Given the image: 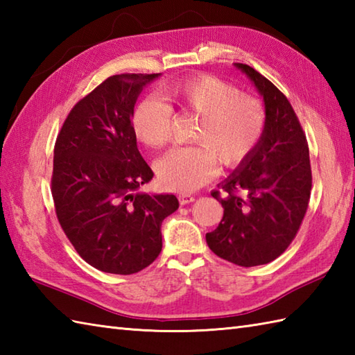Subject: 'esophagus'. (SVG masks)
<instances>
[{
  "instance_id": "obj_1",
  "label": "esophagus",
  "mask_w": 355,
  "mask_h": 355,
  "mask_svg": "<svg viewBox=\"0 0 355 355\" xmlns=\"http://www.w3.org/2000/svg\"><path fill=\"white\" fill-rule=\"evenodd\" d=\"M178 201H180V205H182V206H186V205H189V202L195 201V197H193V195H189V193H180Z\"/></svg>"
}]
</instances>
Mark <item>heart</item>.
Here are the masks:
<instances>
[{
    "label": "heart",
    "mask_w": 355,
    "mask_h": 355,
    "mask_svg": "<svg viewBox=\"0 0 355 355\" xmlns=\"http://www.w3.org/2000/svg\"><path fill=\"white\" fill-rule=\"evenodd\" d=\"M163 99L201 116L193 141L177 146L155 163L160 183L172 191L192 192L207 184L224 168H235L248 158L266 131L267 114L261 101L216 76L200 74L166 84ZM132 131L141 143L158 148L171 137L172 108L157 97H145L134 107Z\"/></svg>",
    "instance_id": "obj_1"
}]
</instances>
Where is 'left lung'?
<instances>
[{"instance_id":"1","label":"left lung","mask_w":355,"mask_h":355,"mask_svg":"<svg viewBox=\"0 0 355 355\" xmlns=\"http://www.w3.org/2000/svg\"><path fill=\"white\" fill-rule=\"evenodd\" d=\"M258 89L267 123L259 145L214 191L224 216L206 235L210 250L241 267L275 261L291 244L311 193L306 137L288 99L252 67L235 64Z\"/></svg>"}]
</instances>
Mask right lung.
<instances>
[{"label": "right lung", "instance_id": "right-lung-1", "mask_svg": "<svg viewBox=\"0 0 355 355\" xmlns=\"http://www.w3.org/2000/svg\"><path fill=\"white\" fill-rule=\"evenodd\" d=\"M157 74H116L79 101L58 134L51 195L59 224L89 266L132 275L162 252V223L178 209L172 193L140 192L154 173L131 117Z\"/></svg>", "mask_w": 355, "mask_h": 355}]
</instances>
